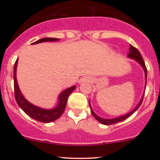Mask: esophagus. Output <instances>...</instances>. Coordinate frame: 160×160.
<instances>
[{
    "mask_svg": "<svg viewBox=\"0 0 160 160\" xmlns=\"http://www.w3.org/2000/svg\"><path fill=\"white\" fill-rule=\"evenodd\" d=\"M82 80H83L84 81H91L92 79L90 78H87V77H86V78H84Z\"/></svg>",
    "mask_w": 160,
    "mask_h": 160,
    "instance_id": "34e87169",
    "label": "esophagus"
}]
</instances>
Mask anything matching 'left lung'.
<instances>
[{
	"label": "left lung",
	"instance_id": "1",
	"mask_svg": "<svg viewBox=\"0 0 160 160\" xmlns=\"http://www.w3.org/2000/svg\"><path fill=\"white\" fill-rule=\"evenodd\" d=\"M128 56L129 57V58H134V59H135L136 61L138 62L140 65L142 66L144 70V72H145V78H146V83H147V75H148V69H147L146 68V65H145V63L144 62V59H143L142 56H141L140 52H139L138 49L135 48V47H133L132 45H130V47H129V52H128ZM143 102V98L141 99L140 102H139V104H138V106L136 108H135V109L133 110L132 111L130 112V113H128V114H126L124 116H122V117H118V118H114V119H104V118H101V117H99L98 116H97L95 113L93 112L92 109L91 108V105H90V103H89V107H90V109H91V113L92 114L93 117H95V119H96L99 122H101V123L104 124V125H111V124H114V123H117V122H120L121 121H123L126 120V119H127L128 117H130L132 114L133 113H135V111H137L138 108L141 106V103H142Z\"/></svg>",
	"mask_w": 160,
	"mask_h": 160
}]
</instances>
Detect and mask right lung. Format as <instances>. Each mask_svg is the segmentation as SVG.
<instances>
[{"mask_svg": "<svg viewBox=\"0 0 160 160\" xmlns=\"http://www.w3.org/2000/svg\"><path fill=\"white\" fill-rule=\"evenodd\" d=\"M58 40L57 38H45L43 39L38 40V41L34 42L32 44H36V43H42L45 41H56ZM18 59L16 60L15 64H14L13 68V80H14V95H15V98L16 103L22 109V111L28 115L29 117H32L34 120H36L39 122H51L55 121L58 117H61V115L63 113L65 109L66 104H67L68 98L69 95L74 90L76 86H73L68 89H65L59 95V104L56 108L52 110H44L36 106L33 105L23 97L20 92L19 86H18L17 80H16V66H17Z\"/></svg>", "mask_w": 160, "mask_h": 160, "instance_id": "obj_1", "label": "right lung"}]
</instances>
